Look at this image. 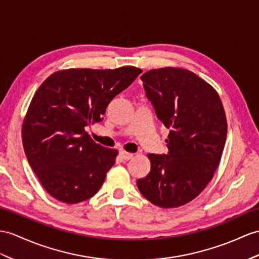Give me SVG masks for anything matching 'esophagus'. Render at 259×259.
I'll list each match as a JSON object with an SVG mask.
<instances>
[{"mask_svg": "<svg viewBox=\"0 0 259 259\" xmlns=\"http://www.w3.org/2000/svg\"><path fill=\"white\" fill-rule=\"evenodd\" d=\"M119 156H121L122 159H124V160H130V159H132V157H133V154L126 153V151L121 150L119 151Z\"/></svg>", "mask_w": 259, "mask_h": 259, "instance_id": "34e87169", "label": "esophagus"}]
</instances>
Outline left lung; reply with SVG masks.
Segmentation results:
<instances>
[{
	"instance_id": "left-lung-1",
	"label": "left lung",
	"mask_w": 259,
	"mask_h": 259,
	"mask_svg": "<svg viewBox=\"0 0 259 259\" xmlns=\"http://www.w3.org/2000/svg\"><path fill=\"white\" fill-rule=\"evenodd\" d=\"M141 80L170 132L168 153L148 154L150 171L137 180L138 190L157 206H181L203 191L219 166L228 134L223 105L209 83L185 69H154Z\"/></svg>"
}]
</instances>
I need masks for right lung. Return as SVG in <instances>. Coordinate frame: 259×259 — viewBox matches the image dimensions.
<instances>
[{"instance_id":"right-lung-1","label":"right lung","mask_w":259,"mask_h":259,"mask_svg":"<svg viewBox=\"0 0 259 259\" xmlns=\"http://www.w3.org/2000/svg\"><path fill=\"white\" fill-rule=\"evenodd\" d=\"M140 73L135 67L69 69L49 75L36 91L23 123V146L52 197L72 204L100 190L117 150L97 144L85 128L103 121L109 103Z\"/></svg>"}]
</instances>
